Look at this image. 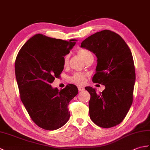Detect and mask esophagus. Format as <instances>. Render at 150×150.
<instances>
[{
  "instance_id": "esophagus-1",
  "label": "esophagus",
  "mask_w": 150,
  "mask_h": 150,
  "mask_svg": "<svg viewBox=\"0 0 150 150\" xmlns=\"http://www.w3.org/2000/svg\"><path fill=\"white\" fill-rule=\"evenodd\" d=\"M78 90L79 91H83V90H84V88L83 86H78Z\"/></svg>"
}]
</instances>
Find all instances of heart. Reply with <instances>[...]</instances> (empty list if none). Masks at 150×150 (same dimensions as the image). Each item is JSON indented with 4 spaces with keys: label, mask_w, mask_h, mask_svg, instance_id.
<instances>
[{
    "label": "heart",
    "mask_w": 150,
    "mask_h": 150,
    "mask_svg": "<svg viewBox=\"0 0 150 150\" xmlns=\"http://www.w3.org/2000/svg\"><path fill=\"white\" fill-rule=\"evenodd\" d=\"M79 55L86 62H88L90 60H93V55L92 53L88 50L86 49H79L77 52ZM69 62V55H66L64 58V66H66ZM86 76V73L84 72H77L73 74L71 77H69V81L73 83L77 84H81L84 83L85 81V78Z\"/></svg>",
    "instance_id": "b5f03b06"
}]
</instances>
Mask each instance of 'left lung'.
<instances>
[{
    "label": "left lung",
    "mask_w": 150,
    "mask_h": 150,
    "mask_svg": "<svg viewBox=\"0 0 150 150\" xmlns=\"http://www.w3.org/2000/svg\"><path fill=\"white\" fill-rule=\"evenodd\" d=\"M81 47L96 55L92 81L105 86L99 93L90 86L85 88L91 95L90 119L102 128L115 126L124 120L133 103L135 71L131 50L119 35L108 30L88 37Z\"/></svg>",
    "instance_id": "left-lung-1"
}]
</instances>
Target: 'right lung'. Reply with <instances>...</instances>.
<instances>
[{"mask_svg": "<svg viewBox=\"0 0 150 150\" xmlns=\"http://www.w3.org/2000/svg\"><path fill=\"white\" fill-rule=\"evenodd\" d=\"M75 41L36 34L18 53L15 70L21 99L31 119L41 128L57 129L69 119L68 106L77 95V87L70 84L59 91L50 84L62 73L64 57Z\"/></svg>", "mask_w": 150, "mask_h": 150, "instance_id": "1", "label": "right lung"}]
</instances>
